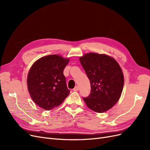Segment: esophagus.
<instances>
[{
    "label": "esophagus",
    "mask_w": 150,
    "mask_h": 150,
    "mask_svg": "<svg viewBox=\"0 0 150 150\" xmlns=\"http://www.w3.org/2000/svg\"><path fill=\"white\" fill-rule=\"evenodd\" d=\"M79 89V86H76V87L73 89V91H78Z\"/></svg>",
    "instance_id": "34e87169"
}]
</instances>
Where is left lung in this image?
I'll return each mask as SVG.
<instances>
[{"label":"left lung","mask_w":150,"mask_h":150,"mask_svg":"<svg viewBox=\"0 0 150 150\" xmlns=\"http://www.w3.org/2000/svg\"><path fill=\"white\" fill-rule=\"evenodd\" d=\"M80 62L91 83L89 96L83 98L86 106L94 112L110 110L120 99L124 86V76L114 58L106 54L86 53Z\"/></svg>","instance_id":"8db88e82"}]
</instances>
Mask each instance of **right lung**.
Instances as JSON below:
<instances>
[{
	"mask_svg": "<svg viewBox=\"0 0 150 150\" xmlns=\"http://www.w3.org/2000/svg\"><path fill=\"white\" fill-rule=\"evenodd\" d=\"M69 60L52 54L40 57L30 67L27 78L28 91L40 108L51 110L61 105L69 94L63 74Z\"/></svg>",
	"mask_w": 150,
	"mask_h": 150,
	"instance_id": "right-lung-1",
	"label": "right lung"
}]
</instances>
